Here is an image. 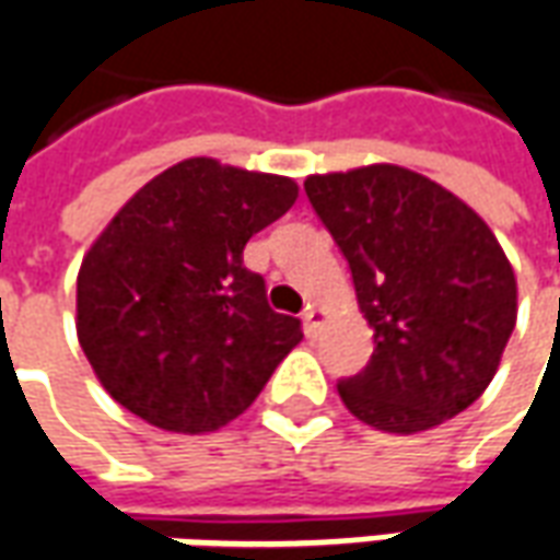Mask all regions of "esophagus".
Returning <instances> with one entry per match:
<instances>
[{"label": "esophagus", "instance_id": "obj_1", "mask_svg": "<svg viewBox=\"0 0 560 560\" xmlns=\"http://www.w3.org/2000/svg\"><path fill=\"white\" fill-rule=\"evenodd\" d=\"M303 324H305V332L308 336H317L320 327L327 324V308H320V305H308L303 315Z\"/></svg>", "mask_w": 560, "mask_h": 560}]
</instances>
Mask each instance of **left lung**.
Masks as SVG:
<instances>
[{
  "instance_id": "8db88e82",
  "label": "left lung",
  "mask_w": 560,
  "mask_h": 560,
  "mask_svg": "<svg viewBox=\"0 0 560 560\" xmlns=\"http://www.w3.org/2000/svg\"><path fill=\"white\" fill-rule=\"evenodd\" d=\"M305 195L348 257L375 332L365 372L339 384L365 425H441L492 384L516 327L513 264L492 228L429 176L399 164L312 173Z\"/></svg>"
}]
</instances>
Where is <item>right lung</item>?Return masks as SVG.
<instances>
[{
    "instance_id": "obj_1",
    "label": "right lung",
    "mask_w": 560,
    "mask_h": 560,
    "mask_svg": "<svg viewBox=\"0 0 560 560\" xmlns=\"http://www.w3.org/2000/svg\"><path fill=\"white\" fill-rule=\"evenodd\" d=\"M296 195L291 176L197 155L128 197L78 272V341L110 399L176 434L248 411L303 329L243 248Z\"/></svg>"
}]
</instances>
